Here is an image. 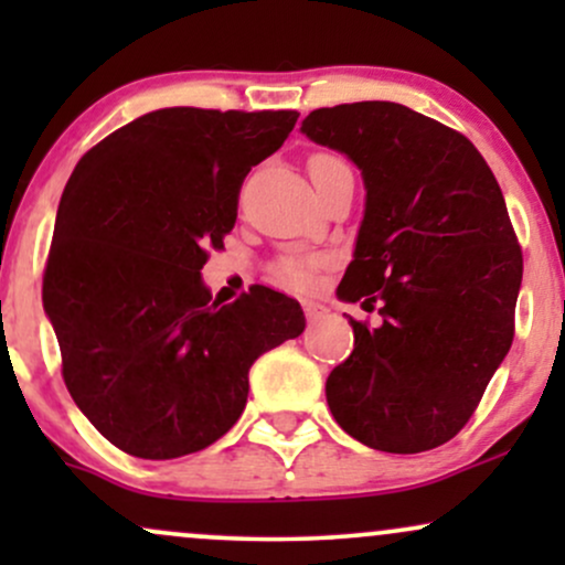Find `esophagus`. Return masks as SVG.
<instances>
[{
	"mask_svg": "<svg viewBox=\"0 0 565 565\" xmlns=\"http://www.w3.org/2000/svg\"><path fill=\"white\" fill-rule=\"evenodd\" d=\"M302 310H305V316H308V321H310V323L321 321L323 316L329 313V308H327V305H321V302H313V300H305V302H302Z\"/></svg>",
	"mask_w": 565,
	"mask_h": 565,
	"instance_id": "34e87169",
	"label": "esophagus"
}]
</instances>
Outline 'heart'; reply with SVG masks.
Instances as JSON below:
<instances>
[{"mask_svg": "<svg viewBox=\"0 0 565 565\" xmlns=\"http://www.w3.org/2000/svg\"><path fill=\"white\" fill-rule=\"evenodd\" d=\"M334 164H340V159L329 157V153H316V157L310 159L308 170L321 172ZM319 265L321 260H316V257H289V260L278 263V276H281L287 284H295V287H308V284L313 281V274Z\"/></svg>", "mask_w": 565, "mask_h": 565, "instance_id": "heart-1", "label": "heart"}]
</instances>
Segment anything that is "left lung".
Masks as SVG:
<instances>
[{"mask_svg": "<svg viewBox=\"0 0 565 565\" xmlns=\"http://www.w3.org/2000/svg\"><path fill=\"white\" fill-rule=\"evenodd\" d=\"M300 132L361 170L364 220L337 297L382 313L374 329L350 319L327 404L369 449H436L512 345L523 255L494 172L465 135L391 100L319 108Z\"/></svg>", "mask_w": 565, "mask_h": 565, "instance_id": "obj_1", "label": "left lung"}]
</instances>
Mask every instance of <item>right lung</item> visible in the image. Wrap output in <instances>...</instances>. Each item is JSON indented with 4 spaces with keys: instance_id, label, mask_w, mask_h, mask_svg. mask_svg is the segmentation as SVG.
<instances>
[{
    "instance_id": "1",
    "label": "right lung",
    "mask_w": 565,
    "mask_h": 565,
    "mask_svg": "<svg viewBox=\"0 0 565 565\" xmlns=\"http://www.w3.org/2000/svg\"><path fill=\"white\" fill-rule=\"evenodd\" d=\"M297 116L159 108L71 172L42 302L71 398L121 451L174 459L215 444L242 417L252 364L302 334L300 302L281 291L217 308L201 278L246 172Z\"/></svg>"
}]
</instances>
